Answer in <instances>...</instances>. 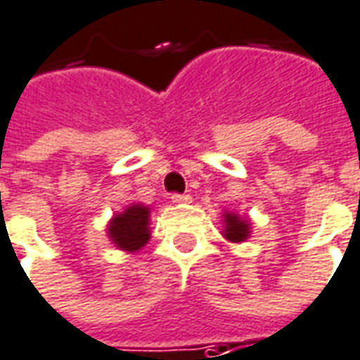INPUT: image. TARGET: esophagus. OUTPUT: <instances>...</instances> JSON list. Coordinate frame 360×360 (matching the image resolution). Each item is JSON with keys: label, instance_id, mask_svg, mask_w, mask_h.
Masks as SVG:
<instances>
[{"label": "esophagus", "instance_id": "obj_1", "mask_svg": "<svg viewBox=\"0 0 360 360\" xmlns=\"http://www.w3.org/2000/svg\"><path fill=\"white\" fill-rule=\"evenodd\" d=\"M191 200H193L191 195H173V197H171V202H173V205H189Z\"/></svg>", "mask_w": 360, "mask_h": 360}]
</instances>
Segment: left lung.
Listing matches in <instances>:
<instances>
[{
    "instance_id": "left-lung-1",
    "label": "left lung",
    "mask_w": 360,
    "mask_h": 360,
    "mask_svg": "<svg viewBox=\"0 0 360 360\" xmlns=\"http://www.w3.org/2000/svg\"><path fill=\"white\" fill-rule=\"evenodd\" d=\"M222 236L229 242H246L252 234V221L234 211H222Z\"/></svg>"
}]
</instances>
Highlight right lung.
I'll return each instance as SVG.
<instances>
[{"mask_svg": "<svg viewBox=\"0 0 360 360\" xmlns=\"http://www.w3.org/2000/svg\"><path fill=\"white\" fill-rule=\"evenodd\" d=\"M149 219H151V207L143 202H129L124 211L116 212L106 224L110 242L118 250L136 254L151 238Z\"/></svg>", "mask_w": 360, "mask_h": 360, "instance_id": "add662e5", "label": "right lung"}]
</instances>
